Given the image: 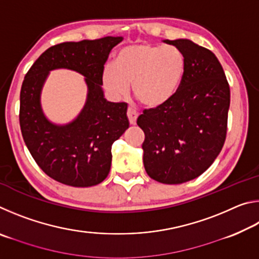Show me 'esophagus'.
<instances>
[{
  "instance_id": "obj_1",
  "label": "esophagus",
  "mask_w": 259,
  "mask_h": 259,
  "mask_svg": "<svg viewBox=\"0 0 259 259\" xmlns=\"http://www.w3.org/2000/svg\"><path fill=\"white\" fill-rule=\"evenodd\" d=\"M126 116H128V120L130 122V124H136V121H137V117H138V114L137 112L135 111L134 108L129 107L128 111H126Z\"/></svg>"
}]
</instances>
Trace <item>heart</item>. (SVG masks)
Wrapping results in <instances>:
<instances>
[{
  "instance_id": "b5f03b06",
  "label": "heart",
  "mask_w": 259,
  "mask_h": 259,
  "mask_svg": "<svg viewBox=\"0 0 259 259\" xmlns=\"http://www.w3.org/2000/svg\"><path fill=\"white\" fill-rule=\"evenodd\" d=\"M186 73V59L175 46L140 43L125 47L105 67L103 84L114 97L133 93L144 106L159 107L171 99Z\"/></svg>"
}]
</instances>
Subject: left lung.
<instances>
[{
    "instance_id": "left-lung-1",
    "label": "left lung",
    "mask_w": 259,
    "mask_h": 259,
    "mask_svg": "<svg viewBox=\"0 0 259 259\" xmlns=\"http://www.w3.org/2000/svg\"><path fill=\"white\" fill-rule=\"evenodd\" d=\"M164 42L183 51L185 77L169 102L144 109L137 124L145 134L143 161L148 176L182 184L203 174L224 146L230 85L211 51L186 38Z\"/></svg>"
}]
</instances>
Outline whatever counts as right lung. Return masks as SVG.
Listing matches in <instances>:
<instances>
[{
  "mask_svg": "<svg viewBox=\"0 0 259 259\" xmlns=\"http://www.w3.org/2000/svg\"><path fill=\"white\" fill-rule=\"evenodd\" d=\"M122 37L64 42L38 57L20 90L19 123L33 159L48 176L65 185L89 187L102 183L111 170L112 145L129 128L125 103L104 98L103 72L108 55ZM82 73L88 85L87 103L71 124L57 126L44 116L39 96L52 69Z\"/></svg>",
  "mask_w": 259,
  "mask_h": 259,
  "instance_id": "add662e5",
  "label": "right lung"
}]
</instances>
